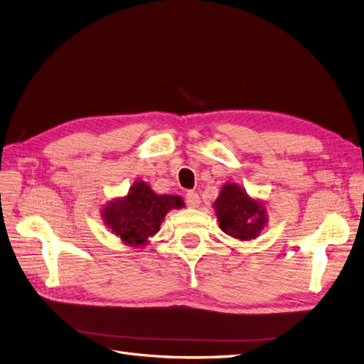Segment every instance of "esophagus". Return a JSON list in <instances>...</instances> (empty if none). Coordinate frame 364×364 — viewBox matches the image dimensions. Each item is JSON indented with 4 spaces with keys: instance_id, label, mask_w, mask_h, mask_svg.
Instances as JSON below:
<instances>
[{
    "instance_id": "obj_1",
    "label": "esophagus",
    "mask_w": 364,
    "mask_h": 364,
    "mask_svg": "<svg viewBox=\"0 0 364 364\" xmlns=\"http://www.w3.org/2000/svg\"><path fill=\"white\" fill-rule=\"evenodd\" d=\"M186 204H187V207H191V208H196L198 205H199V203H200V199H199V195L196 193V192H193V191H189L186 193Z\"/></svg>"
}]
</instances>
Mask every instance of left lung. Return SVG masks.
I'll return each mask as SVG.
<instances>
[{
    "label": "left lung",
    "mask_w": 364,
    "mask_h": 364,
    "mask_svg": "<svg viewBox=\"0 0 364 364\" xmlns=\"http://www.w3.org/2000/svg\"><path fill=\"white\" fill-rule=\"evenodd\" d=\"M222 231L238 240H253L267 222L262 204L247 196L240 186L225 184L214 203Z\"/></svg>",
    "instance_id": "1"
}]
</instances>
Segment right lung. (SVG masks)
<instances>
[{
  "instance_id": "add662e5",
  "label": "right lung",
  "mask_w": 364,
  "mask_h": 364,
  "mask_svg": "<svg viewBox=\"0 0 364 364\" xmlns=\"http://www.w3.org/2000/svg\"><path fill=\"white\" fill-rule=\"evenodd\" d=\"M181 207V198L156 195L150 186L136 181L126 198L117 199L103 208V219L126 245L145 246L148 237L160 230L166 213Z\"/></svg>"
}]
</instances>
